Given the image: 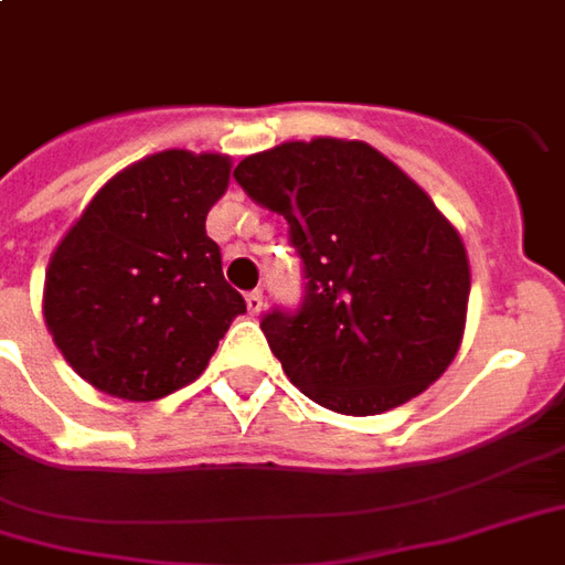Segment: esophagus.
<instances>
[{"label": "esophagus", "instance_id": "34e87169", "mask_svg": "<svg viewBox=\"0 0 565 565\" xmlns=\"http://www.w3.org/2000/svg\"><path fill=\"white\" fill-rule=\"evenodd\" d=\"M245 302H248V311L250 315H260L263 311V290H250L248 296H245Z\"/></svg>", "mask_w": 565, "mask_h": 565}]
</instances>
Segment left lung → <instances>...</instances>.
I'll return each instance as SVG.
<instances>
[{"label": "left lung", "instance_id": "obj_1", "mask_svg": "<svg viewBox=\"0 0 565 565\" xmlns=\"http://www.w3.org/2000/svg\"><path fill=\"white\" fill-rule=\"evenodd\" d=\"M233 177L284 215L302 257V305L260 320L290 383L344 416L431 386L461 347L470 299L463 242L431 198L374 146L338 137L248 154Z\"/></svg>", "mask_w": 565, "mask_h": 565}]
</instances>
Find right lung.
<instances>
[{"label":"right lung","mask_w":565,"mask_h":565,"mask_svg":"<svg viewBox=\"0 0 565 565\" xmlns=\"http://www.w3.org/2000/svg\"><path fill=\"white\" fill-rule=\"evenodd\" d=\"M227 185V154L167 149L116 173L65 233L47 266L44 320L86 383L154 401L203 374L245 315L206 236Z\"/></svg>","instance_id":"add662e5"}]
</instances>
